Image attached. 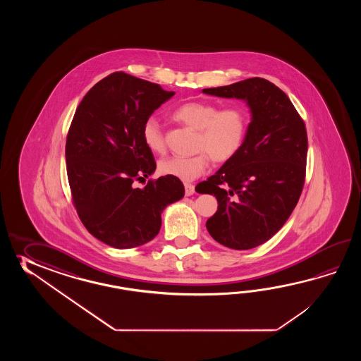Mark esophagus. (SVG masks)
<instances>
[{
  "label": "esophagus",
  "instance_id": "1",
  "mask_svg": "<svg viewBox=\"0 0 361 361\" xmlns=\"http://www.w3.org/2000/svg\"><path fill=\"white\" fill-rule=\"evenodd\" d=\"M184 193L185 196H191L195 193V185L191 183H184Z\"/></svg>",
  "mask_w": 361,
  "mask_h": 361
}]
</instances>
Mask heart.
<instances>
[{
    "mask_svg": "<svg viewBox=\"0 0 361 361\" xmlns=\"http://www.w3.org/2000/svg\"><path fill=\"white\" fill-rule=\"evenodd\" d=\"M173 117L197 130L195 149L197 154L190 157L171 156L159 162V171L168 177L191 182L207 173L210 160L224 162L238 154L243 146L247 129L244 108L228 106L221 108L207 100L187 102L173 112ZM143 142L154 154H164L166 142L160 123L148 117L142 128Z\"/></svg>",
    "mask_w": 361,
    "mask_h": 361,
    "instance_id": "heart-1",
    "label": "heart"
}]
</instances>
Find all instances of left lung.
I'll return each mask as SVG.
<instances>
[{"mask_svg":"<svg viewBox=\"0 0 361 361\" xmlns=\"http://www.w3.org/2000/svg\"><path fill=\"white\" fill-rule=\"evenodd\" d=\"M202 92L245 100L250 108L252 121L238 154L196 191L218 200V210L207 222L210 236L235 250L253 249L284 226L300 200L306 126L288 95L261 77Z\"/></svg>","mask_w":361,"mask_h":361,"instance_id":"left-lung-1","label":"left lung"}]
</instances>
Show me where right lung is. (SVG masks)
<instances>
[{
    "label": "right lung",
    "instance_id": "obj_1",
    "mask_svg": "<svg viewBox=\"0 0 361 361\" xmlns=\"http://www.w3.org/2000/svg\"><path fill=\"white\" fill-rule=\"evenodd\" d=\"M174 94L115 72L86 92L73 116L66 143L72 201L86 230L112 247L151 241L164 209L184 196L183 183L168 176L149 179L145 188L133 185L156 169L143 123Z\"/></svg>",
    "mask_w": 361,
    "mask_h": 361
}]
</instances>
